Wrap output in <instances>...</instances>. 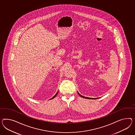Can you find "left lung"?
<instances>
[{
    "instance_id": "8db88e82",
    "label": "left lung",
    "mask_w": 135,
    "mask_h": 135,
    "mask_svg": "<svg viewBox=\"0 0 135 135\" xmlns=\"http://www.w3.org/2000/svg\"><path fill=\"white\" fill-rule=\"evenodd\" d=\"M78 94L81 97H82V98H86V99H97V98H90V97H84L83 95H81L78 92Z\"/></svg>"
}]
</instances>
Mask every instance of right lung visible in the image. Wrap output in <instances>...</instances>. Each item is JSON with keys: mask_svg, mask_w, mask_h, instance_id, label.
<instances>
[{"mask_svg": "<svg viewBox=\"0 0 135 135\" xmlns=\"http://www.w3.org/2000/svg\"><path fill=\"white\" fill-rule=\"evenodd\" d=\"M58 92H57V93H56V94L55 95H54V97H52V98H51V99H53V98H54V97H55L56 96V95H57V94H58Z\"/></svg>", "mask_w": 135, "mask_h": 135, "instance_id": "1", "label": "right lung"}]
</instances>
